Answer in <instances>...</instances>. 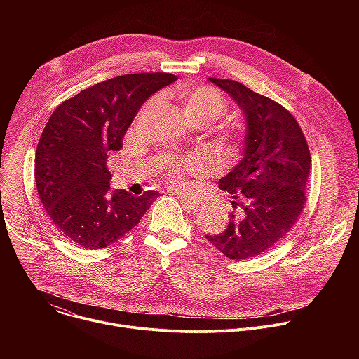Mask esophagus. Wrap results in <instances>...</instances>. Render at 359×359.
Returning <instances> with one entry per match:
<instances>
[{
  "label": "esophagus",
  "instance_id": "34e87169",
  "mask_svg": "<svg viewBox=\"0 0 359 359\" xmlns=\"http://www.w3.org/2000/svg\"><path fill=\"white\" fill-rule=\"evenodd\" d=\"M179 198L182 200V204H183V208L186 210H194L196 212V210L200 209V201L198 200H196L193 197H189V196H182Z\"/></svg>",
  "mask_w": 359,
  "mask_h": 359
}]
</instances>
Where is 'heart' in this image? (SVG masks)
Returning <instances> with one entry per match:
<instances>
[{
    "instance_id": "b5f03b06",
    "label": "heart",
    "mask_w": 359,
    "mask_h": 359,
    "mask_svg": "<svg viewBox=\"0 0 359 359\" xmlns=\"http://www.w3.org/2000/svg\"><path fill=\"white\" fill-rule=\"evenodd\" d=\"M176 99L183 111L186 119L194 126H209L210 123L222 119L227 111L229 104L226 96L212 86H186L179 85L175 89ZM155 105V100L146 102L143 111L150 109ZM166 182L180 186L186 175H201L204 172L203 162L193 156L186 155L183 158L169 159L159 168Z\"/></svg>"
}]
</instances>
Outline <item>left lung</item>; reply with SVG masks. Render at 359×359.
<instances>
[{"label": "left lung", "instance_id": "1", "mask_svg": "<svg viewBox=\"0 0 359 359\" xmlns=\"http://www.w3.org/2000/svg\"><path fill=\"white\" fill-rule=\"evenodd\" d=\"M245 116L244 155L219 187L231 194L227 229L206 238L230 260H245L277 244L305 203L311 155L295 118L276 100L231 79L209 78Z\"/></svg>", "mask_w": 359, "mask_h": 359}]
</instances>
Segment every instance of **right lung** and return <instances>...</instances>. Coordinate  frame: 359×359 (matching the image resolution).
<instances>
[{
	"mask_svg": "<svg viewBox=\"0 0 359 359\" xmlns=\"http://www.w3.org/2000/svg\"><path fill=\"white\" fill-rule=\"evenodd\" d=\"M177 78L121 75L81 90L50 115L35 151V183L55 227L83 248H104L130 231L161 193L111 191L107 161L122 147L143 102Z\"/></svg>",
	"mask_w": 359,
	"mask_h": 359,
	"instance_id": "right-lung-1",
	"label": "right lung"
}]
</instances>
